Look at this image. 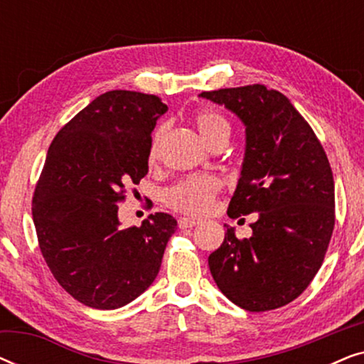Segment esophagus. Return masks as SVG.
<instances>
[{
    "mask_svg": "<svg viewBox=\"0 0 364 364\" xmlns=\"http://www.w3.org/2000/svg\"><path fill=\"white\" fill-rule=\"evenodd\" d=\"M200 223V220H196V218H187V217H181L178 218V227L181 228H191V227H196Z\"/></svg>",
    "mask_w": 364,
    "mask_h": 364,
    "instance_id": "obj_1",
    "label": "esophagus"
}]
</instances>
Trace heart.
<instances>
[{
	"instance_id": "obj_1",
	"label": "heart",
	"mask_w": 364,
	"mask_h": 364,
	"mask_svg": "<svg viewBox=\"0 0 364 364\" xmlns=\"http://www.w3.org/2000/svg\"><path fill=\"white\" fill-rule=\"evenodd\" d=\"M193 122L198 134L207 144L215 142L220 137H228L230 124L227 119L212 109H200L193 116ZM164 134V127H157L149 146V161H156L159 146ZM222 191V183L213 176H188L164 192V202L172 210L198 217L207 213L213 207L215 197Z\"/></svg>"
}]
</instances>
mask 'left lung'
Here are the masks:
<instances>
[{
  "instance_id": "8db88e82",
  "label": "left lung",
  "mask_w": 364,
  "mask_h": 364,
  "mask_svg": "<svg viewBox=\"0 0 364 364\" xmlns=\"http://www.w3.org/2000/svg\"><path fill=\"white\" fill-rule=\"evenodd\" d=\"M245 124L242 177L228 217L258 213L252 237L225 240L208 257L217 287L248 311L285 306L306 290L335 228V181L326 152L305 117L263 84L202 92Z\"/></svg>"
}]
</instances>
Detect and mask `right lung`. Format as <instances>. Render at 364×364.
Segmentation results:
<instances>
[{"instance_id": "obj_1", "label": "right lung", "mask_w": 364, "mask_h": 364, "mask_svg": "<svg viewBox=\"0 0 364 364\" xmlns=\"http://www.w3.org/2000/svg\"><path fill=\"white\" fill-rule=\"evenodd\" d=\"M167 106L154 94L109 91L53 139L33 193L38 243L59 285L82 305L116 310L156 280L177 220L122 228L119 203L149 172L151 132Z\"/></svg>"}]
</instances>
